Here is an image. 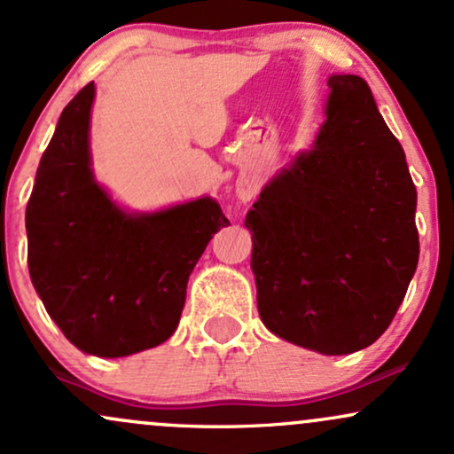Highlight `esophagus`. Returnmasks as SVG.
<instances>
[{
  "label": "esophagus",
  "instance_id": "esophagus-1",
  "mask_svg": "<svg viewBox=\"0 0 454 454\" xmlns=\"http://www.w3.org/2000/svg\"><path fill=\"white\" fill-rule=\"evenodd\" d=\"M256 192H258V185L254 184L252 179H243V181H239V185H237V194H239V198H241L243 202L252 200V198L256 196Z\"/></svg>",
  "mask_w": 454,
  "mask_h": 454
}]
</instances>
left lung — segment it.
Returning <instances> with one entry per match:
<instances>
[{
    "label": "left lung",
    "mask_w": 454,
    "mask_h": 454,
    "mask_svg": "<svg viewBox=\"0 0 454 454\" xmlns=\"http://www.w3.org/2000/svg\"><path fill=\"white\" fill-rule=\"evenodd\" d=\"M314 147L260 192L245 217L264 326L320 354L387 331L419 264L416 187L361 76L328 78Z\"/></svg>",
    "instance_id": "obj_1"
}]
</instances>
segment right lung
<instances>
[{"label": "right lung", "mask_w": 454, "mask_h": 454, "mask_svg": "<svg viewBox=\"0 0 454 454\" xmlns=\"http://www.w3.org/2000/svg\"><path fill=\"white\" fill-rule=\"evenodd\" d=\"M93 82L61 113L31 190L27 264L35 293L78 350L117 358L168 340L190 273L226 217L213 198L132 215L96 184Z\"/></svg>", "instance_id": "obj_1"}]
</instances>
